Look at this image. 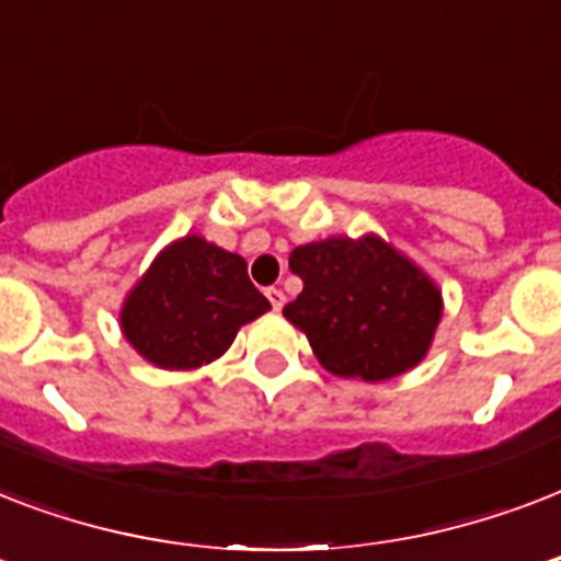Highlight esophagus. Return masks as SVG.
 Segmentation results:
<instances>
[{
  "mask_svg": "<svg viewBox=\"0 0 561 561\" xmlns=\"http://www.w3.org/2000/svg\"><path fill=\"white\" fill-rule=\"evenodd\" d=\"M264 294H267V299H271V306L276 308V311H279V308L285 306V294H282L279 288H267V290H264Z\"/></svg>",
  "mask_w": 561,
  "mask_h": 561,
  "instance_id": "esophagus-1",
  "label": "esophagus"
}]
</instances>
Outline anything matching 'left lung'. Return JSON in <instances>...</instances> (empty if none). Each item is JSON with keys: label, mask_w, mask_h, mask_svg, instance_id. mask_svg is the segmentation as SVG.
I'll return each instance as SVG.
<instances>
[{"label": "left lung", "mask_w": 561, "mask_h": 561, "mask_svg": "<svg viewBox=\"0 0 561 561\" xmlns=\"http://www.w3.org/2000/svg\"><path fill=\"white\" fill-rule=\"evenodd\" d=\"M302 294L282 314L306 332L329 373L383 381L425 358L443 317L439 290L381 238H325L297 247Z\"/></svg>", "instance_id": "left-lung-1"}]
</instances>
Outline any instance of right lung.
Here are the masks:
<instances>
[{
	"label": "right lung",
	"mask_w": 561,
	"mask_h": 561,
	"mask_svg": "<svg viewBox=\"0 0 561 561\" xmlns=\"http://www.w3.org/2000/svg\"><path fill=\"white\" fill-rule=\"evenodd\" d=\"M267 308L241 255L186 236L160 253L130 290L122 329L157 367L194 369L224 355L238 329Z\"/></svg>",
	"instance_id": "add662e5"
}]
</instances>
